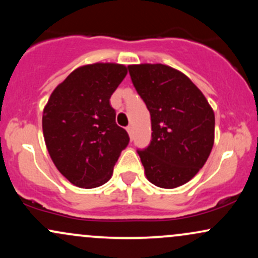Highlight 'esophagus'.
I'll return each mask as SVG.
<instances>
[{"instance_id": "esophagus-1", "label": "esophagus", "mask_w": 258, "mask_h": 258, "mask_svg": "<svg viewBox=\"0 0 258 258\" xmlns=\"http://www.w3.org/2000/svg\"><path fill=\"white\" fill-rule=\"evenodd\" d=\"M126 131L128 132V135H130V138L132 139V127H131V126H128V127H127V128H126Z\"/></svg>"}]
</instances>
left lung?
Segmentation results:
<instances>
[{"label":"left lung","mask_w":258,"mask_h":258,"mask_svg":"<svg viewBox=\"0 0 258 258\" xmlns=\"http://www.w3.org/2000/svg\"><path fill=\"white\" fill-rule=\"evenodd\" d=\"M152 119V141L137 150L148 180L172 189L205 165L215 141V112L184 74L164 64L128 65Z\"/></svg>","instance_id":"1"}]
</instances>
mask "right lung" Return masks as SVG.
Instances as JSON below:
<instances>
[{
	"label": "right lung",
	"instance_id": "add662e5",
	"mask_svg": "<svg viewBox=\"0 0 258 258\" xmlns=\"http://www.w3.org/2000/svg\"><path fill=\"white\" fill-rule=\"evenodd\" d=\"M127 75L122 64L84 65L59 84L43 109L42 130L55 167L80 188H97L110 179L126 130L115 122L110 97Z\"/></svg>",
	"mask_w": 258,
	"mask_h": 258
}]
</instances>
